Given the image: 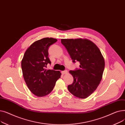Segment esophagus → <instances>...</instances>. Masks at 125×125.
<instances>
[{
  "instance_id": "esophagus-1",
  "label": "esophagus",
  "mask_w": 125,
  "mask_h": 125,
  "mask_svg": "<svg viewBox=\"0 0 125 125\" xmlns=\"http://www.w3.org/2000/svg\"><path fill=\"white\" fill-rule=\"evenodd\" d=\"M67 73H68V71L67 70H65L64 71H62V74H67Z\"/></svg>"
}]
</instances>
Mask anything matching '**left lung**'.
<instances>
[{
	"label": "left lung",
	"mask_w": 125,
	"mask_h": 125,
	"mask_svg": "<svg viewBox=\"0 0 125 125\" xmlns=\"http://www.w3.org/2000/svg\"><path fill=\"white\" fill-rule=\"evenodd\" d=\"M73 62H80V69L70 70L73 83L68 89L74 96L84 99L92 94L102 80L104 59L99 49L88 39H61Z\"/></svg>",
	"instance_id": "obj_1"
}]
</instances>
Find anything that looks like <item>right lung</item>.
<instances>
[{
  "label": "right lung",
  "mask_w": 125,
  "mask_h": 125,
  "mask_svg": "<svg viewBox=\"0 0 125 125\" xmlns=\"http://www.w3.org/2000/svg\"><path fill=\"white\" fill-rule=\"evenodd\" d=\"M57 41L56 38L46 37L35 42L26 50L22 60L25 82L30 91L37 97L50 94L61 77L60 71L45 69L48 63H51L48 57L49 47Z\"/></svg>",
  "instance_id": "add662e5"
}]
</instances>
